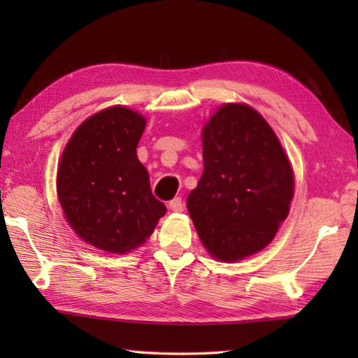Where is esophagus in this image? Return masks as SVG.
Listing matches in <instances>:
<instances>
[{"label":"esophagus","instance_id":"34e87169","mask_svg":"<svg viewBox=\"0 0 358 358\" xmlns=\"http://www.w3.org/2000/svg\"><path fill=\"white\" fill-rule=\"evenodd\" d=\"M169 208L175 211V213H181V211L185 210V203L181 201V197H175L173 201L169 202Z\"/></svg>","mask_w":358,"mask_h":358}]
</instances>
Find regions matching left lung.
Segmentation results:
<instances>
[{
	"instance_id": "1",
	"label": "left lung",
	"mask_w": 358,
	"mask_h": 358,
	"mask_svg": "<svg viewBox=\"0 0 358 358\" xmlns=\"http://www.w3.org/2000/svg\"><path fill=\"white\" fill-rule=\"evenodd\" d=\"M203 173L187 211L211 256L234 262L270 243L289 215L294 175L268 123L226 104L205 124Z\"/></svg>"
}]
</instances>
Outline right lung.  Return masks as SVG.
<instances>
[{"instance_id":"right-lung-1","label":"right lung","mask_w":358,"mask_h":358,"mask_svg":"<svg viewBox=\"0 0 358 358\" xmlns=\"http://www.w3.org/2000/svg\"><path fill=\"white\" fill-rule=\"evenodd\" d=\"M145 118L110 107L78 126L59 161L57 187L66 220L78 237L113 254L141 246L166 215L137 159Z\"/></svg>"}]
</instances>
